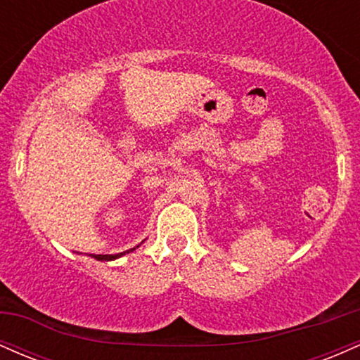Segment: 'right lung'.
<instances>
[{
    "mask_svg": "<svg viewBox=\"0 0 360 360\" xmlns=\"http://www.w3.org/2000/svg\"><path fill=\"white\" fill-rule=\"evenodd\" d=\"M139 247V245H137ZM131 250H135V249H131ZM128 252L130 250H127V252H122V254H106V255H98V254H89V257H93V259H96V260H103V262H105V260H115V259H118V257H122V255H125V254H128Z\"/></svg>",
    "mask_w": 360,
    "mask_h": 360,
    "instance_id": "1",
    "label": "right lung"
}]
</instances>
